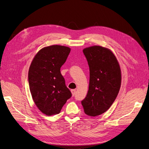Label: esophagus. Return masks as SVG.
Segmentation results:
<instances>
[{"instance_id": "obj_1", "label": "esophagus", "mask_w": 149, "mask_h": 149, "mask_svg": "<svg viewBox=\"0 0 149 149\" xmlns=\"http://www.w3.org/2000/svg\"><path fill=\"white\" fill-rule=\"evenodd\" d=\"M71 94H72L73 96H74L76 93V90H71Z\"/></svg>"}]
</instances>
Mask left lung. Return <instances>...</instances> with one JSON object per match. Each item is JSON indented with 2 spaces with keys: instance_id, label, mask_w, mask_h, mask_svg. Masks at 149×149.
<instances>
[{
  "instance_id": "left-lung-1",
  "label": "left lung",
  "mask_w": 149,
  "mask_h": 149,
  "mask_svg": "<svg viewBox=\"0 0 149 149\" xmlns=\"http://www.w3.org/2000/svg\"><path fill=\"white\" fill-rule=\"evenodd\" d=\"M83 52L90 70V81L81 104L86 114L95 117L108 110L115 101L121 86V70L114 54L107 47L92 46Z\"/></svg>"
}]
</instances>
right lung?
Instances as JSON below:
<instances>
[{"mask_svg":"<svg viewBox=\"0 0 149 149\" xmlns=\"http://www.w3.org/2000/svg\"><path fill=\"white\" fill-rule=\"evenodd\" d=\"M70 51L69 47L57 45L43 47L29 67L28 78L32 97L38 109L46 116L59 114L71 97L61 73V68Z\"/></svg>","mask_w":149,"mask_h":149,"instance_id":"1","label":"right lung"}]
</instances>
